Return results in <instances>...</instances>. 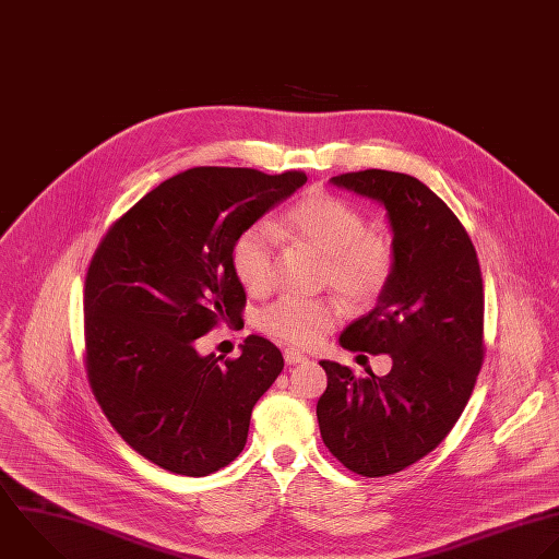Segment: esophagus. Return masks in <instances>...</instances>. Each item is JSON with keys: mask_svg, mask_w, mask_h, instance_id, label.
Returning <instances> with one entry per match:
<instances>
[{"mask_svg": "<svg viewBox=\"0 0 559 559\" xmlns=\"http://www.w3.org/2000/svg\"><path fill=\"white\" fill-rule=\"evenodd\" d=\"M283 357H285V364H289V366H296V364H305V361H307V355H302L300 350H294V348H285Z\"/></svg>", "mask_w": 559, "mask_h": 559, "instance_id": "obj_1", "label": "esophagus"}]
</instances>
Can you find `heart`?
<instances>
[{"instance_id":"b5f03b06","label":"heart","mask_w":559,"mask_h":559,"mask_svg":"<svg viewBox=\"0 0 559 559\" xmlns=\"http://www.w3.org/2000/svg\"><path fill=\"white\" fill-rule=\"evenodd\" d=\"M294 239L324 254L322 283L348 307L379 300L394 272L390 241L370 230L366 215L350 202L311 191L283 217ZM233 270L248 294H265L274 283L276 237L265 222L248 226L233 243ZM337 322V307L324 298L283 296L259 313V329L294 346H316Z\"/></svg>"}]
</instances>
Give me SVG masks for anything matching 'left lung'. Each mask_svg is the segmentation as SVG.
<instances>
[{"label": "left lung", "instance_id": "1", "mask_svg": "<svg viewBox=\"0 0 559 559\" xmlns=\"http://www.w3.org/2000/svg\"><path fill=\"white\" fill-rule=\"evenodd\" d=\"M333 185L377 200L392 226L394 272L377 307L340 337L353 353L390 355L392 370L355 377L320 361L318 423L326 449L361 477H385L429 455L460 420L484 364V278L455 213L418 178L364 169Z\"/></svg>", "mask_w": 559, "mask_h": 559}]
</instances>
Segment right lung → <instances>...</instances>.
Wrapping results in <instances>:
<instances>
[{"label":"right lung","instance_id":"add662e5","mask_svg":"<svg viewBox=\"0 0 559 559\" xmlns=\"http://www.w3.org/2000/svg\"><path fill=\"white\" fill-rule=\"evenodd\" d=\"M305 182L302 171H180L126 211L91 259V390L123 442L163 471L206 477L246 447L252 407L281 374L283 355L250 335L237 359L222 361L200 355L195 340L241 318L233 243Z\"/></svg>","mask_w":559,"mask_h":559}]
</instances>
